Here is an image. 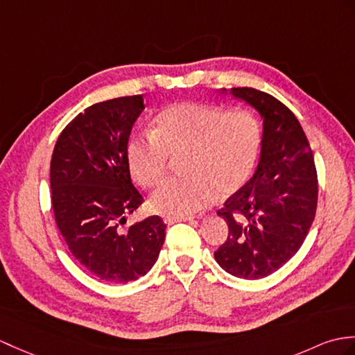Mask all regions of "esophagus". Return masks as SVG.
<instances>
[{
	"mask_svg": "<svg viewBox=\"0 0 355 355\" xmlns=\"http://www.w3.org/2000/svg\"><path fill=\"white\" fill-rule=\"evenodd\" d=\"M164 224H168V225H171V224H175V222H186V220H193V216H171V215H168V216H164Z\"/></svg>",
	"mask_w": 355,
	"mask_h": 355,
	"instance_id": "esophagus-1",
	"label": "esophagus"
}]
</instances>
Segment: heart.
I'll use <instances>...</instances> for the list:
<instances>
[{"mask_svg": "<svg viewBox=\"0 0 355 355\" xmlns=\"http://www.w3.org/2000/svg\"><path fill=\"white\" fill-rule=\"evenodd\" d=\"M261 145L260 123L246 110L225 112L201 103L172 104L154 118L153 133L131 135L127 164L137 183L153 187L168 169L169 155L184 153L186 174L162 183L150 198L154 211L186 216L230 195L250 180Z\"/></svg>", "mask_w": 355, "mask_h": 355, "instance_id": "heart-1", "label": "heart"}]
</instances>
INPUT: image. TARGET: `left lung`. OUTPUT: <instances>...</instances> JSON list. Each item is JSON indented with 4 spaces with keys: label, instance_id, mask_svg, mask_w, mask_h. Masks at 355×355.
<instances>
[{
    "label": "left lung",
    "instance_id": "8db88e82",
    "mask_svg": "<svg viewBox=\"0 0 355 355\" xmlns=\"http://www.w3.org/2000/svg\"><path fill=\"white\" fill-rule=\"evenodd\" d=\"M228 94L260 113L263 136L252 178L218 211L228 237L215 259L228 274L260 279L289 261L306 241L316 215L318 174L306 133L283 103L252 87Z\"/></svg>",
    "mask_w": 355,
    "mask_h": 355
}]
</instances>
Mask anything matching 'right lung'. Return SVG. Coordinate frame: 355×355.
<instances>
[{"label": "right lung", "instance_id": "right-lung-1", "mask_svg": "<svg viewBox=\"0 0 355 355\" xmlns=\"http://www.w3.org/2000/svg\"><path fill=\"white\" fill-rule=\"evenodd\" d=\"M142 95L96 103L77 114L57 139L49 181L55 224L66 245L96 278L125 284L157 260L166 225L150 216L127 230V215L144 198L131 183L125 146Z\"/></svg>", "mask_w": 355, "mask_h": 355}]
</instances>
